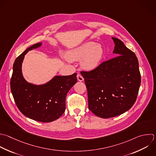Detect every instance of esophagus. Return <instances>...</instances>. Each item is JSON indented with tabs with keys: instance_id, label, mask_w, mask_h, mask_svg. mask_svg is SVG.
<instances>
[{
	"instance_id": "esophagus-1",
	"label": "esophagus",
	"mask_w": 156,
	"mask_h": 156,
	"mask_svg": "<svg viewBox=\"0 0 156 156\" xmlns=\"http://www.w3.org/2000/svg\"><path fill=\"white\" fill-rule=\"evenodd\" d=\"M77 78L78 81H80V82H82V81H83V80H84L83 77L80 74H77Z\"/></svg>"
}]
</instances>
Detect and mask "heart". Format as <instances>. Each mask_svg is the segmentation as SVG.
<instances>
[{"mask_svg":"<svg viewBox=\"0 0 156 156\" xmlns=\"http://www.w3.org/2000/svg\"><path fill=\"white\" fill-rule=\"evenodd\" d=\"M104 54L103 47L93 41L85 42L70 50L66 57L71 61H80L81 67L86 71L96 69L101 64Z\"/></svg>","mask_w":156,"mask_h":156,"instance_id":"heart-1","label":"heart"}]
</instances>
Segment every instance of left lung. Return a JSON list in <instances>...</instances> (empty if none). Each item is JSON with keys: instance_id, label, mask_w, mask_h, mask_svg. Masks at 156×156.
<instances>
[{"instance_id": "obj_1", "label": "left lung", "mask_w": 156, "mask_h": 156, "mask_svg": "<svg viewBox=\"0 0 156 156\" xmlns=\"http://www.w3.org/2000/svg\"><path fill=\"white\" fill-rule=\"evenodd\" d=\"M117 57L96 69L81 72L87 88L89 109L97 116L108 118L121 115L134 104L141 83L135 54L119 39L112 37Z\"/></svg>"}]
</instances>
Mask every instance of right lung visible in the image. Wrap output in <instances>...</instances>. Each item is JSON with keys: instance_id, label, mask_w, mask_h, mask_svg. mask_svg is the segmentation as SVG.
Listing matches in <instances>:
<instances>
[{"instance_id": "obj_1", "label": "right lung", "mask_w": 156, "mask_h": 156, "mask_svg": "<svg viewBox=\"0 0 156 156\" xmlns=\"http://www.w3.org/2000/svg\"><path fill=\"white\" fill-rule=\"evenodd\" d=\"M42 44L38 43L32 45L15 60L10 87L15 103L24 115L35 121L49 122L58 119L65 112L66 94L77 82V73L55 76L41 85L28 82L22 72L23 60L29 51Z\"/></svg>"}]
</instances>
